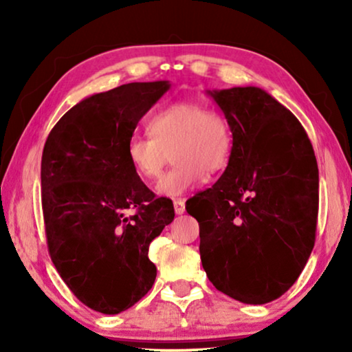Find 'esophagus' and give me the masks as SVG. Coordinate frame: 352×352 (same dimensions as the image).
<instances>
[{
  "instance_id": "esophagus-1",
  "label": "esophagus",
  "mask_w": 352,
  "mask_h": 352,
  "mask_svg": "<svg viewBox=\"0 0 352 352\" xmlns=\"http://www.w3.org/2000/svg\"><path fill=\"white\" fill-rule=\"evenodd\" d=\"M175 211H176V214H182L186 211V201L182 200V199H177V200H175Z\"/></svg>"
}]
</instances>
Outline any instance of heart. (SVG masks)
<instances>
[{
    "label": "heart",
    "instance_id": "1",
    "mask_svg": "<svg viewBox=\"0 0 352 352\" xmlns=\"http://www.w3.org/2000/svg\"><path fill=\"white\" fill-rule=\"evenodd\" d=\"M151 138L133 136L126 144V158L144 181L160 176L168 152L176 166L158 181L157 194L177 199L206 179V171L218 173L232 155V126L224 113L206 109L199 100H179L148 118Z\"/></svg>",
    "mask_w": 352,
    "mask_h": 352
}]
</instances>
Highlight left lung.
I'll list each match as a JSON object with an SVG mask.
<instances>
[{"mask_svg": "<svg viewBox=\"0 0 352 352\" xmlns=\"http://www.w3.org/2000/svg\"><path fill=\"white\" fill-rule=\"evenodd\" d=\"M229 120L223 176L187 204L200 258L216 290L245 305L282 296L314 248L319 170L298 118L256 86L206 91Z\"/></svg>", "mask_w": 352, "mask_h": 352, "instance_id": "left-lung-1", "label": "left lung"}]
</instances>
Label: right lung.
<instances>
[{"label":"right lung","instance_id":"1","mask_svg":"<svg viewBox=\"0 0 352 352\" xmlns=\"http://www.w3.org/2000/svg\"><path fill=\"white\" fill-rule=\"evenodd\" d=\"M170 86L128 83L89 96L56 123L43 148L51 259L72 293L102 314L126 311L151 290L157 267L148 245L175 219L173 201L157 199L126 158L139 120Z\"/></svg>","mask_w":352,"mask_h":352}]
</instances>
